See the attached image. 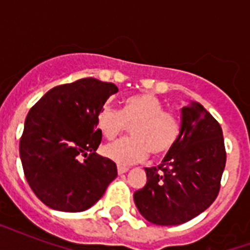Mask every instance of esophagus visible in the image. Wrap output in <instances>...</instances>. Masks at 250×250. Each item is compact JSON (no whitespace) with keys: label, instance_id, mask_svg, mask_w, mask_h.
Masks as SVG:
<instances>
[{"label":"esophagus","instance_id":"1","mask_svg":"<svg viewBox=\"0 0 250 250\" xmlns=\"http://www.w3.org/2000/svg\"><path fill=\"white\" fill-rule=\"evenodd\" d=\"M128 171V167L125 166H122V165H118V174L122 175V174H125Z\"/></svg>","mask_w":250,"mask_h":250}]
</instances>
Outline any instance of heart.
Wrapping results in <instances>:
<instances>
[{
	"mask_svg": "<svg viewBox=\"0 0 250 250\" xmlns=\"http://www.w3.org/2000/svg\"><path fill=\"white\" fill-rule=\"evenodd\" d=\"M127 125H132V137L114 141L102 149L106 158L122 166L143 162L150 152L154 157L165 156L180 135L178 118L166 111L162 101L152 93L129 96L122 110L105 105L97 115L98 129L107 140L119 136Z\"/></svg>",
	"mask_w": 250,
	"mask_h": 250,
	"instance_id": "obj_1",
	"label": "heart"
}]
</instances>
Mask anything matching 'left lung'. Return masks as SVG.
<instances>
[{
  "instance_id": "obj_1",
  "label": "left lung",
  "mask_w": 250,
  "mask_h": 250,
  "mask_svg": "<svg viewBox=\"0 0 250 250\" xmlns=\"http://www.w3.org/2000/svg\"><path fill=\"white\" fill-rule=\"evenodd\" d=\"M179 140L158 167L145 168L146 184L133 193L153 225L176 226L205 211L217 198L226 166L223 132L209 111L189 101L182 109Z\"/></svg>"
}]
</instances>
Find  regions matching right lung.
Listing matches in <instances>:
<instances>
[{"instance_id":"right-lung-1","label":"right lung","mask_w":250,"mask_h":250,"mask_svg":"<svg viewBox=\"0 0 250 250\" xmlns=\"http://www.w3.org/2000/svg\"><path fill=\"white\" fill-rule=\"evenodd\" d=\"M117 92L115 84L86 78L54 86L29 110L19 143L21 165L33 193L50 209H89L117 178V165L96 154L102 137L97 115Z\"/></svg>"}]
</instances>
